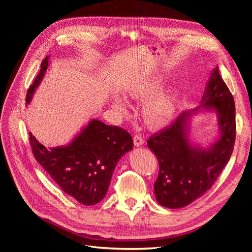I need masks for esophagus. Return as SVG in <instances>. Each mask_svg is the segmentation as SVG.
Here are the masks:
<instances>
[{
  "instance_id": "esophagus-1",
  "label": "esophagus",
  "mask_w": 252,
  "mask_h": 252,
  "mask_svg": "<svg viewBox=\"0 0 252 252\" xmlns=\"http://www.w3.org/2000/svg\"><path fill=\"white\" fill-rule=\"evenodd\" d=\"M133 144L135 147H140V146H142V145H144V140L142 136L138 135V134L134 135L133 136Z\"/></svg>"
}]
</instances>
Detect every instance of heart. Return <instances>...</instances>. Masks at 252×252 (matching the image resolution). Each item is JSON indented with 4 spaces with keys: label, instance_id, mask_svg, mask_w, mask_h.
Here are the masks:
<instances>
[{
    "label": "heart",
    "instance_id": "1",
    "mask_svg": "<svg viewBox=\"0 0 252 252\" xmlns=\"http://www.w3.org/2000/svg\"><path fill=\"white\" fill-rule=\"evenodd\" d=\"M164 85V80L159 77H154L144 81H135L129 84L124 89L125 97L131 100H146L151 97ZM179 89L172 87L159 93L143 105L141 116L143 122L151 129H161L169 125L177 110ZM112 108L119 111L122 116L127 114V107L124 101L117 94L110 96Z\"/></svg>",
    "mask_w": 252,
    "mask_h": 252
}]
</instances>
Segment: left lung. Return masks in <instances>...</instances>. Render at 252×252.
Instances as JSON below:
<instances>
[{
  "label": "left lung",
  "instance_id": "obj_1",
  "mask_svg": "<svg viewBox=\"0 0 252 252\" xmlns=\"http://www.w3.org/2000/svg\"><path fill=\"white\" fill-rule=\"evenodd\" d=\"M200 112H212L217 117L218 136L208 147H202L189 136L192 118ZM234 140V100L217 66L210 73L200 105L183 111L170 126L147 141L159 165L155 183L158 203L178 209L201 197L230 159Z\"/></svg>",
  "mask_w": 252,
  "mask_h": 252
}]
</instances>
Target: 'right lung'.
Segmentation results:
<instances>
[{"label": "right lung", "mask_w": 252, "mask_h": 252, "mask_svg": "<svg viewBox=\"0 0 252 252\" xmlns=\"http://www.w3.org/2000/svg\"><path fill=\"white\" fill-rule=\"evenodd\" d=\"M49 59L45 58L28 89L27 104L44 79ZM29 134L33 156L44 170L65 193L86 206L104 199L120 158L133 148L131 135L123 128L108 126L97 119H91L69 143L61 146L46 147Z\"/></svg>", "instance_id": "obj_1"}]
</instances>
